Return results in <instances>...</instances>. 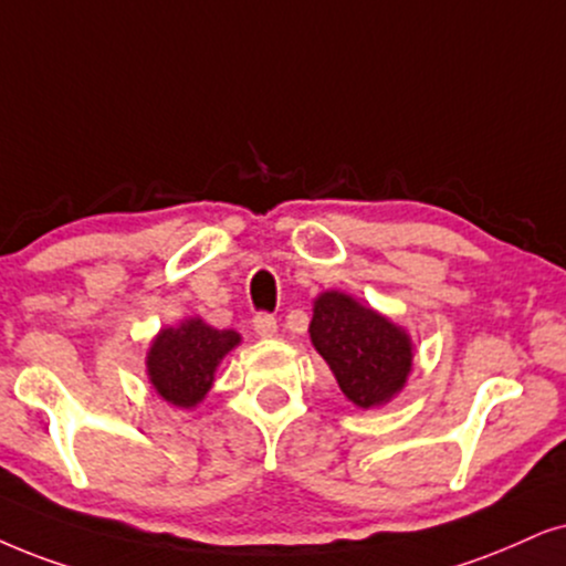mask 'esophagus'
Here are the masks:
<instances>
[{
	"instance_id": "1",
	"label": "esophagus",
	"mask_w": 566,
	"mask_h": 566,
	"mask_svg": "<svg viewBox=\"0 0 566 566\" xmlns=\"http://www.w3.org/2000/svg\"><path fill=\"white\" fill-rule=\"evenodd\" d=\"M253 328L261 339H271V336H276L279 326H276L274 316H269V313H259V316L253 318Z\"/></svg>"
}]
</instances>
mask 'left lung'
I'll list each match as a JSON object with an SVG mask.
<instances>
[{
    "instance_id": "8db88e82",
    "label": "left lung",
    "mask_w": 566,
    "mask_h": 566,
    "mask_svg": "<svg viewBox=\"0 0 566 566\" xmlns=\"http://www.w3.org/2000/svg\"><path fill=\"white\" fill-rule=\"evenodd\" d=\"M311 345L334 370L342 395L360 410L395 399L412 374L415 345L405 326L342 290L313 300Z\"/></svg>"
}]
</instances>
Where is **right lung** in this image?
<instances>
[{
    "label": "right lung",
    "instance_id": "obj_1",
    "mask_svg": "<svg viewBox=\"0 0 566 566\" xmlns=\"http://www.w3.org/2000/svg\"><path fill=\"white\" fill-rule=\"evenodd\" d=\"M240 342L242 336L234 328H213L200 316L164 326L146 353L148 384L164 402L192 410L209 395L221 360Z\"/></svg>",
    "mask_w": 566,
    "mask_h": 566
}]
</instances>
